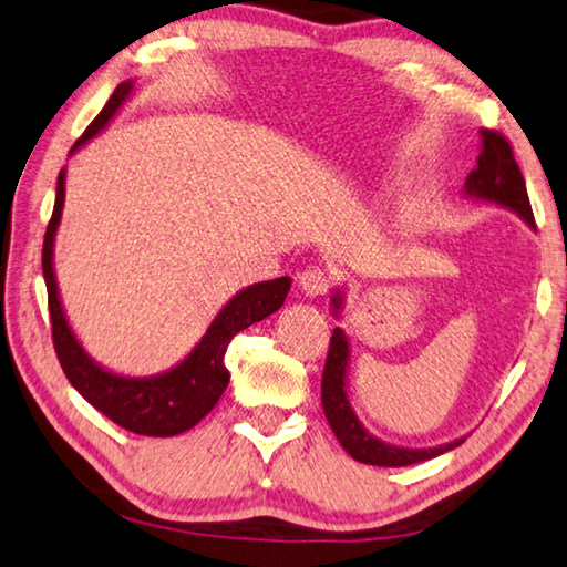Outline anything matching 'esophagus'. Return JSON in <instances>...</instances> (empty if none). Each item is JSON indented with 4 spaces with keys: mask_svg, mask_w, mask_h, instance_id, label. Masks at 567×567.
Segmentation results:
<instances>
[{
    "mask_svg": "<svg viewBox=\"0 0 567 567\" xmlns=\"http://www.w3.org/2000/svg\"><path fill=\"white\" fill-rule=\"evenodd\" d=\"M296 284H299V289L307 293L309 299H313V296L327 293L329 276H327V271H321V268L311 266V268H307V271H301L299 276H296Z\"/></svg>",
    "mask_w": 567,
    "mask_h": 567,
    "instance_id": "34e87169",
    "label": "esophagus"
}]
</instances>
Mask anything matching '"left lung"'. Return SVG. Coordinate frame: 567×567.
I'll return each instance as SVG.
<instances>
[{
  "instance_id": "left-lung-1",
  "label": "left lung",
  "mask_w": 567,
  "mask_h": 567,
  "mask_svg": "<svg viewBox=\"0 0 567 567\" xmlns=\"http://www.w3.org/2000/svg\"><path fill=\"white\" fill-rule=\"evenodd\" d=\"M478 136H482V146H478L476 169L464 182V197L507 207V210L519 215L529 228H535L525 177H522L517 167L509 142L502 134L486 132V128H482ZM342 311L344 289L339 286L332 293V313L337 319H342ZM347 370H350V339H347L342 327H334L324 364V378H321V405H324V415L329 425H332L337 441L342 443V449L354 461L372 466H411L446 454V451L464 443L466 435L464 439L441 443V446L405 449L372 435L364 429L360 417H357L350 395H347Z\"/></svg>"
}]
</instances>
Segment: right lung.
<instances>
[{"instance_id": "right-lung-1", "label": "right lung", "mask_w": 567, "mask_h": 567, "mask_svg": "<svg viewBox=\"0 0 567 567\" xmlns=\"http://www.w3.org/2000/svg\"><path fill=\"white\" fill-rule=\"evenodd\" d=\"M136 83L124 81L111 93L106 106L73 144L71 156L111 124V118L132 99ZM63 203L65 169H60L55 207H52L45 246H42V274H45L48 286L52 344H55L60 368H63L65 378L71 380L78 393L121 429L138 435H159V439L189 431L213 411L225 388H228L230 372L225 368V350H228L230 339L281 309L286 293L291 289V278L281 276L240 289L217 311V317L210 321L203 339L193 347V352L174 368L156 374H144V378L113 372L85 352V347L75 337L71 321L65 317L63 299H60L55 278V235L60 217H63Z\"/></svg>"}]
</instances>
